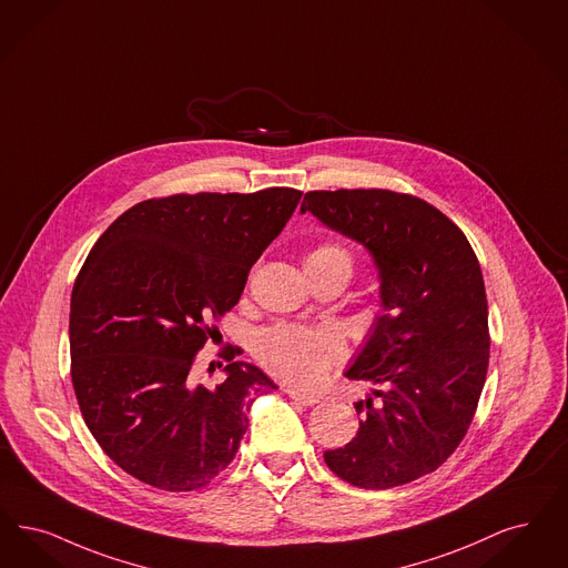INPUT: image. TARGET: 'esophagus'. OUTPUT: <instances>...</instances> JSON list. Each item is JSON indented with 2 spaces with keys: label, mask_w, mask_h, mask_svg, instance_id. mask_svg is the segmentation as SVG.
Listing matches in <instances>:
<instances>
[{
  "label": "esophagus",
  "mask_w": 568,
  "mask_h": 568,
  "mask_svg": "<svg viewBox=\"0 0 568 568\" xmlns=\"http://www.w3.org/2000/svg\"><path fill=\"white\" fill-rule=\"evenodd\" d=\"M285 393L297 402V404H302V406H315L318 404L317 397L315 395H308V393H300V390H295V388H285Z\"/></svg>",
  "instance_id": "34e87169"
}]
</instances>
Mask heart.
<instances>
[{"label": "heart", "mask_w": 568, "mask_h": 568, "mask_svg": "<svg viewBox=\"0 0 568 568\" xmlns=\"http://www.w3.org/2000/svg\"><path fill=\"white\" fill-rule=\"evenodd\" d=\"M348 268V253L323 243L306 255V268ZM346 346L341 334L329 327H302L278 323L266 327L255 338V355L274 376L300 386L317 385L329 367L341 362Z\"/></svg>", "instance_id": "heart-1"}]
</instances>
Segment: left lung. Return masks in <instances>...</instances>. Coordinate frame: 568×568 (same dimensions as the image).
I'll use <instances>...</instances> for the list:
<instances>
[{
  "label": "left lung",
  "instance_id": "1",
  "mask_svg": "<svg viewBox=\"0 0 568 568\" xmlns=\"http://www.w3.org/2000/svg\"><path fill=\"white\" fill-rule=\"evenodd\" d=\"M362 243L385 315L348 381L378 385L355 404L359 432L323 458L353 486L385 490L435 471L469 429L490 357L488 302L460 227L423 199L390 190H317L300 206Z\"/></svg>",
  "mask_w": 568,
  "mask_h": 568
}]
</instances>
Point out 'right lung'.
<instances>
[{
	"instance_id": "1",
	"label": "right lung",
	"mask_w": 568,
	"mask_h": 568,
	"mask_svg": "<svg viewBox=\"0 0 568 568\" xmlns=\"http://www.w3.org/2000/svg\"><path fill=\"white\" fill-rule=\"evenodd\" d=\"M300 199L294 187L152 199L94 243L71 292V381L92 437L129 476L185 493L234 458L253 395L276 385L232 346L220 385L192 367L209 321L239 302Z\"/></svg>"
}]
</instances>
